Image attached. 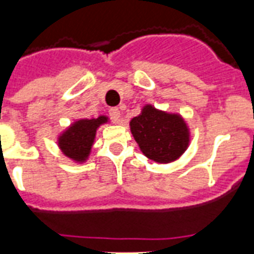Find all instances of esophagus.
Segmentation results:
<instances>
[{
    "mask_svg": "<svg viewBox=\"0 0 254 254\" xmlns=\"http://www.w3.org/2000/svg\"><path fill=\"white\" fill-rule=\"evenodd\" d=\"M120 116H121V113H120L119 108H112V109H109V117H111L112 121L115 124L120 123Z\"/></svg>",
    "mask_w": 254,
    "mask_h": 254,
    "instance_id": "1",
    "label": "esophagus"
}]
</instances>
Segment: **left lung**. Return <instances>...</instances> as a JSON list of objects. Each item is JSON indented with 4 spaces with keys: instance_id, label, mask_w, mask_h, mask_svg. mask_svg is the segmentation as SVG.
I'll return each instance as SVG.
<instances>
[{
    "instance_id": "left-lung-1",
    "label": "left lung",
    "mask_w": 254,
    "mask_h": 254,
    "mask_svg": "<svg viewBox=\"0 0 254 254\" xmlns=\"http://www.w3.org/2000/svg\"><path fill=\"white\" fill-rule=\"evenodd\" d=\"M130 130L143 154L159 163L179 158L190 142L189 129L181 116L151 105H146L141 115L131 120Z\"/></svg>"
}]
</instances>
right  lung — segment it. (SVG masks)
I'll return each mask as SVG.
<instances>
[{
  "label": "right lung",
  "instance_id": "obj_1",
  "mask_svg": "<svg viewBox=\"0 0 254 254\" xmlns=\"http://www.w3.org/2000/svg\"><path fill=\"white\" fill-rule=\"evenodd\" d=\"M107 121L105 116L76 121L59 137V147L63 154L76 162H84L93 145L96 129Z\"/></svg>",
  "mask_w": 254,
  "mask_h": 254
}]
</instances>
